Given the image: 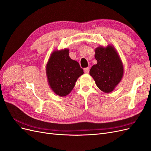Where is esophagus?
<instances>
[{"label":"esophagus","instance_id":"1","mask_svg":"<svg viewBox=\"0 0 151 151\" xmlns=\"http://www.w3.org/2000/svg\"><path fill=\"white\" fill-rule=\"evenodd\" d=\"M84 72L86 73V74H88V73L89 72V67L85 68L84 69Z\"/></svg>","mask_w":151,"mask_h":151}]
</instances>
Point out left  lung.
<instances>
[{"instance_id": "left-lung-1", "label": "left lung", "mask_w": 151, "mask_h": 151, "mask_svg": "<svg viewBox=\"0 0 151 151\" xmlns=\"http://www.w3.org/2000/svg\"><path fill=\"white\" fill-rule=\"evenodd\" d=\"M97 64L91 67L89 74L98 88L105 93H111L120 83L123 76V63L113 45L99 46L95 49Z\"/></svg>"}]
</instances>
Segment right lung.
I'll return each mask as SVG.
<instances>
[{
  "label": "right lung",
  "mask_w": 151,
  "mask_h": 151,
  "mask_svg": "<svg viewBox=\"0 0 151 151\" xmlns=\"http://www.w3.org/2000/svg\"><path fill=\"white\" fill-rule=\"evenodd\" d=\"M69 49L53 51L46 65L48 83L53 92L59 96H66L69 94L77 79L84 74L79 63L68 55Z\"/></svg>",
  "instance_id": "obj_1"
}]
</instances>
